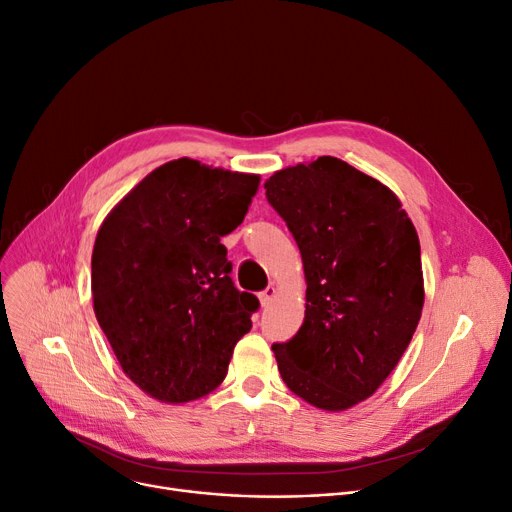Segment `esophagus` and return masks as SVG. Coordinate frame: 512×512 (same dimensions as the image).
<instances>
[{"instance_id":"34e87169","label":"esophagus","mask_w":512,"mask_h":512,"mask_svg":"<svg viewBox=\"0 0 512 512\" xmlns=\"http://www.w3.org/2000/svg\"><path fill=\"white\" fill-rule=\"evenodd\" d=\"M276 294H278V288H276V286H267L265 290H261V292H259V303H261V307L270 305V303L276 299Z\"/></svg>"}]
</instances>
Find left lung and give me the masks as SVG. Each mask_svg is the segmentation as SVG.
<instances>
[{
	"label": "left lung",
	"instance_id": "8db88e82",
	"mask_svg": "<svg viewBox=\"0 0 512 512\" xmlns=\"http://www.w3.org/2000/svg\"><path fill=\"white\" fill-rule=\"evenodd\" d=\"M265 197L307 282L303 326L272 346L280 375L309 405L346 411L384 384L419 324L417 230L386 184L330 155L278 170Z\"/></svg>",
	"mask_w": 512,
	"mask_h": 512
}]
</instances>
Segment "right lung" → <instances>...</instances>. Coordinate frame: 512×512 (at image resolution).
<instances>
[{
  "instance_id": "right-lung-1",
  "label": "right lung",
  "mask_w": 512,
  "mask_h": 512,
  "mask_svg": "<svg viewBox=\"0 0 512 512\" xmlns=\"http://www.w3.org/2000/svg\"><path fill=\"white\" fill-rule=\"evenodd\" d=\"M257 174L180 157L155 168L103 220L93 309L128 378L168 405L218 388L259 301L236 290L220 242L242 224Z\"/></svg>"
}]
</instances>
